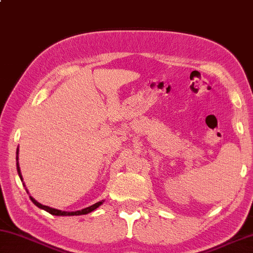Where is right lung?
I'll use <instances>...</instances> for the list:
<instances>
[{
	"label": "right lung",
	"mask_w": 253,
	"mask_h": 253,
	"mask_svg": "<svg viewBox=\"0 0 253 253\" xmlns=\"http://www.w3.org/2000/svg\"><path fill=\"white\" fill-rule=\"evenodd\" d=\"M16 170H17V173H19V176H20L21 181H23V178H22V174H21L20 165H19V148H17V150H16ZM23 184H24V183H23ZM24 187H25V184H24ZM25 189H26V188H25ZM26 192L29 193L28 189H26ZM30 199H31V201H32L35 206H37L38 208H40V209L45 210L46 212H48V213H51V214H53V215H59V216H65V215L71 216V215L87 214V213H90V212H92V211H94L95 209H97V208H99L101 205H103V202H104V200H102V201H99V202L94 203V205H93V206H90V207H87V208H84V209L78 210V211H62V210L54 209V208H51V207H47V206H43V205H41V203L35 200L34 198L31 197V196H30Z\"/></svg>",
	"instance_id": "add662e5"
}]
</instances>
